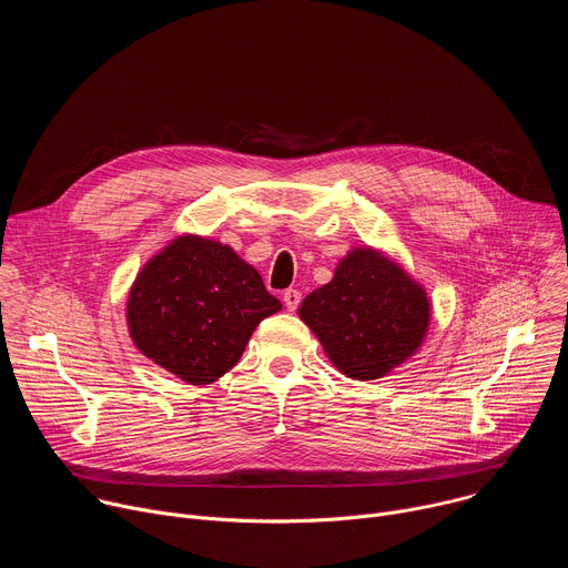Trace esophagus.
I'll return each mask as SVG.
<instances>
[{
    "mask_svg": "<svg viewBox=\"0 0 568 568\" xmlns=\"http://www.w3.org/2000/svg\"><path fill=\"white\" fill-rule=\"evenodd\" d=\"M283 303L290 312H294L301 305V292L298 290H285L283 292Z\"/></svg>",
    "mask_w": 568,
    "mask_h": 568,
    "instance_id": "esophagus-1",
    "label": "esophagus"
}]
</instances>
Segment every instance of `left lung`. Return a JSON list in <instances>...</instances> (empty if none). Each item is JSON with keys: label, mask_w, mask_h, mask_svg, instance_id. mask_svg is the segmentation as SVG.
I'll use <instances>...</instances> for the list:
<instances>
[{"label": "left lung", "mask_w": 568, "mask_h": 568, "mask_svg": "<svg viewBox=\"0 0 568 568\" xmlns=\"http://www.w3.org/2000/svg\"><path fill=\"white\" fill-rule=\"evenodd\" d=\"M298 314L344 375L377 379L423 344L429 301L399 267L355 250L328 285L303 298Z\"/></svg>", "instance_id": "obj_1"}]
</instances>
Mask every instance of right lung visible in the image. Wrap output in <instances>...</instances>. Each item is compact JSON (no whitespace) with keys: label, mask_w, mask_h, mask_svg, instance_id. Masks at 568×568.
Here are the masks:
<instances>
[{"label":"right lung","mask_w":568,"mask_h":568,"mask_svg":"<svg viewBox=\"0 0 568 568\" xmlns=\"http://www.w3.org/2000/svg\"><path fill=\"white\" fill-rule=\"evenodd\" d=\"M283 305L261 274L220 242L182 235L136 276L128 326L136 348L184 382L211 384Z\"/></svg>","instance_id":"1"}]
</instances>
